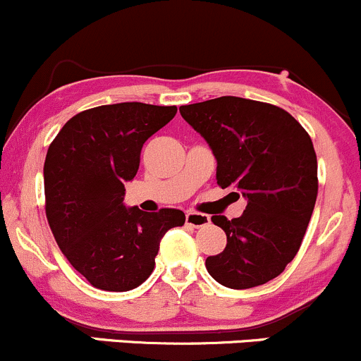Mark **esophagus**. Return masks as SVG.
Segmentation results:
<instances>
[{
    "label": "esophagus",
    "instance_id": "esophagus-1",
    "mask_svg": "<svg viewBox=\"0 0 361 361\" xmlns=\"http://www.w3.org/2000/svg\"><path fill=\"white\" fill-rule=\"evenodd\" d=\"M185 224L191 227H204L210 224V216L204 215V213L189 212V213H185Z\"/></svg>",
    "mask_w": 361,
    "mask_h": 361
}]
</instances>
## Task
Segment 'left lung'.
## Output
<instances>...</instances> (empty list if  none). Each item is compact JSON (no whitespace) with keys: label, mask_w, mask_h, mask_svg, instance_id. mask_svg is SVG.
Segmentation results:
<instances>
[{"label":"left lung","mask_w":361,"mask_h":361,"mask_svg":"<svg viewBox=\"0 0 361 361\" xmlns=\"http://www.w3.org/2000/svg\"><path fill=\"white\" fill-rule=\"evenodd\" d=\"M210 145L216 184L247 200L239 219L213 215L227 246L207 258L208 274L231 289H250L284 272L303 243L319 192L317 154L293 115L275 104L220 96L180 106Z\"/></svg>","instance_id":"obj_1"}]
</instances>
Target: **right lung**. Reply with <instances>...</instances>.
Returning a JSON list of instances; mask_svg holds the SVG:
<instances>
[{"label": "right lung", "mask_w": 361, "mask_h": 361, "mask_svg": "<svg viewBox=\"0 0 361 361\" xmlns=\"http://www.w3.org/2000/svg\"><path fill=\"white\" fill-rule=\"evenodd\" d=\"M177 106L117 103L72 117L44 160L46 219L61 253L94 288L123 293L154 269L161 238L184 226V212L148 213L123 204L126 182L137 173L141 148Z\"/></svg>", "instance_id": "add662e5"}]
</instances>
